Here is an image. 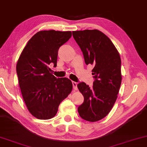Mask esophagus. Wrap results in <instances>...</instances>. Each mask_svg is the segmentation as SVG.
I'll return each mask as SVG.
<instances>
[{
    "label": "esophagus",
    "instance_id": "1",
    "mask_svg": "<svg viewBox=\"0 0 147 147\" xmlns=\"http://www.w3.org/2000/svg\"><path fill=\"white\" fill-rule=\"evenodd\" d=\"M73 89L74 90H77V82H73Z\"/></svg>",
    "mask_w": 147,
    "mask_h": 147
}]
</instances>
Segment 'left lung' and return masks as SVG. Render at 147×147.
Masks as SVG:
<instances>
[{"label":"left lung","mask_w":147,"mask_h":147,"mask_svg":"<svg viewBox=\"0 0 147 147\" xmlns=\"http://www.w3.org/2000/svg\"><path fill=\"white\" fill-rule=\"evenodd\" d=\"M73 36L85 63L94 66L95 78L92 88L84 82L77 85L84 98L78 113L86 121H98L108 114L117 98L122 80L121 58L112 41L100 30L74 31Z\"/></svg>","instance_id":"obj_1"}]
</instances>
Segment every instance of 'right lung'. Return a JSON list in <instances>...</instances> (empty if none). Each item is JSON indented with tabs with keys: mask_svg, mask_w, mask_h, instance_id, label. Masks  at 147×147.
Returning a JSON list of instances; mask_svg holds the SVG:
<instances>
[{
	"mask_svg": "<svg viewBox=\"0 0 147 147\" xmlns=\"http://www.w3.org/2000/svg\"><path fill=\"white\" fill-rule=\"evenodd\" d=\"M72 32H38L28 41L19 57L16 73L26 107L39 119H51L59 106L73 90L67 78H57L49 65L57 66L58 50L71 38Z\"/></svg>",
	"mask_w": 147,
	"mask_h": 147,
	"instance_id": "add662e5",
	"label": "right lung"
}]
</instances>
